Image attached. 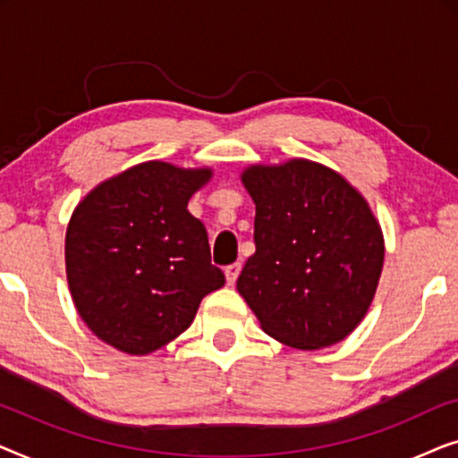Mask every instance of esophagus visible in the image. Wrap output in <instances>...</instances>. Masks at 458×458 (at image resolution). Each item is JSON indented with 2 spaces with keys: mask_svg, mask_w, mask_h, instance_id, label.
Returning a JSON list of instances; mask_svg holds the SVG:
<instances>
[{
  "mask_svg": "<svg viewBox=\"0 0 458 458\" xmlns=\"http://www.w3.org/2000/svg\"><path fill=\"white\" fill-rule=\"evenodd\" d=\"M240 271H242V265L240 262H233V265L225 267V277H227V284L233 285L237 277H240Z\"/></svg>",
  "mask_w": 458,
  "mask_h": 458,
  "instance_id": "obj_1",
  "label": "esophagus"
}]
</instances>
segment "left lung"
Masks as SVG:
<instances>
[{
  "instance_id": "8db88e82",
  "label": "left lung",
  "mask_w": 458,
  "mask_h": 458,
  "mask_svg": "<svg viewBox=\"0 0 458 458\" xmlns=\"http://www.w3.org/2000/svg\"><path fill=\"white\" fill-rule=\"evenodd\" d=\"M254 243L237 279L262 329L300 350L342 342L371 306L384 235L342 174L309 160L250 166Z\"/></svg>"
}]
</instances>
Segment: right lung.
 <instances>
[{"mask_svg":"<svg viewBox=\"0 0 458 458\" xmlns=\"http://www.w3.org/2000/svg\"><path fill=\"white\" fill-rule=\"evenodd\" d=\"M208 168L143 162L98 185L72 212L66 275L79 315L127 354L183 334L206 293L225 285L208 233L187 202Z\"/></svg>","mask_w":458,"mask_h":458,"instance_id":"obj_1","label":"right lung"}]
</instances>
